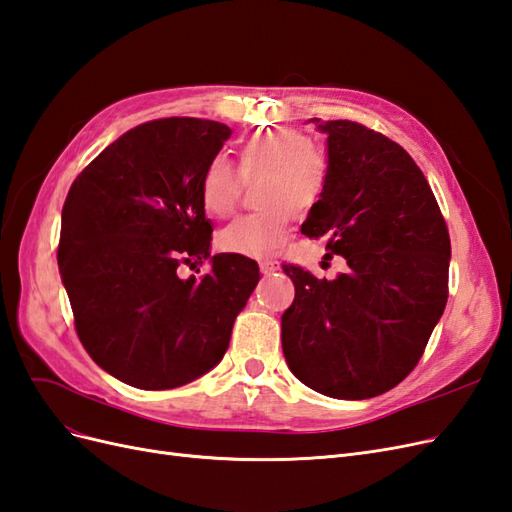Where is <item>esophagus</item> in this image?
<instances>
[{"label": "esophagus", "instance_id": "obj_1", "mask_svg": "<svg viewBox=\"0 0 512 512\" xmlns=\"http://www.w3.org/2000/svg\"><path fill=\"white\" fill-rule=\"evenodd\" d=\"M277 269H280V265H277L275 260H260V271L265 273V275H269V273H273Z\"/></svg>", "mask_w": 512, "mask_h": 512}]
</instances>
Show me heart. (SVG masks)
<instances>
[{
  "instance_id": "obj_1",
  "label": "heart",
  "mask_w": 512,
  "mask_h": 512,
  "mask_svg": "<svg viewBox=\"0 0 512 512\" xmlns=\"http://www.w3.org/2000/svg\"><path fill=\"white\" fill-rule=\"evenodd\" d=\"M239 173L256 183V205L262 209L239 215L215 237V245L235 256H265L280 247L288 235L292 207L309 209L324 190L327 164L309 138L292 130L254 134L239 147ZM239 177L230 162L215 156L200 177V203L222 218L237 200Z\"/></svg>"
}]
</instances>
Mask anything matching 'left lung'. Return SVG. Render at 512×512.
<instances>
[{"label": "left lung", "mask_w": 512, "mask_h": 512, "mask_svg": "<svg viewBox=\"0 0 512 512\" xmlns=\"http://www.w3.org/2000/svg\"><path fill=\"white\" fill-rule=\"evenodd\" d=\"M309 121L327 134V181L301 232L327 237L348 269L318 280L284 265L294 301L282 316V348L309 389L369 399L421 359L448 299L451 239L404 147L354 121Z\"/></svg>", "instance_id": "obj_1"}]
</instances>
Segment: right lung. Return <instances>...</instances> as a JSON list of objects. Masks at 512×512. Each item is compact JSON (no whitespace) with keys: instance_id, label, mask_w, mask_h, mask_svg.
Wrapping results in <instances>:
<instances>
[{"instance_id":"1","label":"right lung","mask_w":512,"mask_h":512,"mask_svg":"<svg viewBox=\"0 0 512 512\" xmlns=\"http://www.w3.org/2000/svg\"><path fill=\"white\" fill-rule=\"evenodd\" d=\"M230 134L194 117L143 123L68 192L57 262L76 333L91 359L136 389H175L218 365L260 280L254 260L209 252L200 177ZM205 259L207 276L180 280L181 264Z\"/></svg>"}]
</instances>
